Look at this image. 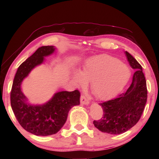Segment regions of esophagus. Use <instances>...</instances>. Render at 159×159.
<instances>
[{
  "instance_id": "obj_1",
  "label": "esophagus",
  "mask_w": 159,
  "mask_h": 159,
  "mask_svg": "<svg viewBox=\"0 0 159 159\" xmlns=\"http://www.w3.org/2000/svg\"><path fill=\"white\" fill-rule=\"evenodd\" d=\"M80 102L83 104H89V100H88L85 95H82L80 96Z\"/></svg>"
}]
</instances>
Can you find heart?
Listing matches in <instances>:
<instances>
[{"mask_svg":"<svg viewBox=\"0 0 159 159\" xmlns=\"http://www.w3.org/2000/svg\"><path fill=\"white\" fill-rule=\"evenodd\" d=\"M130 71L118 58L108 55L93 57L85 61L80 72L75 74V80L80 86L91 82L90 89L97 98H111L125 85Z\"/></svg>","mask_w":159,"mask_h":159,"instance_id":"b5f03b06","label":"heart"}]
</instances>
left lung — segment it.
<instances>
[{
  "label": "left lung",
  "instance_id": "obj_1",
  "mask_svg": "<svg viewBox=\"0 0 159 159\" xmlns=\"http://www.w3.org/2000/svg\"><path fill=\"white\" fill-rule=\"evenodd\" d=\"M130 66L135 70L133 81L125 92L116 98L99 103L103 116L93 124L103 133L118 134L130 130L140 119L147 100V88L142 67L125 51Z\"/></svg>",
  "mask_w": 159,
  "mask_h": 159
}]
</instances>
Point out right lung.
Here are the masks:
<instances>
[{
	"label": "right lung",
	"mask_w": 159,
	"mask_h": 159,
	"mask_svg": "<svg viewBox=\"0 0 159 159\" xmlns=\"http://www.w3.org/2000/svg\"><path fill=\"white\" fill-rule=\"evenodd\" d=\"M54 46H42L19 66L13 80L10 103L18 122L25 130L35 135L48 136L57 133L65 123L70 109L80 104V93L61 91L43 105H30L21 90L23 79L32 69L55 51Z\"/></svg>",
	"instance_id": "obj_1"
}]
</instances>
